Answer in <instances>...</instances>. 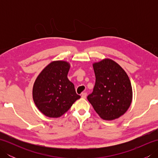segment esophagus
<instances>
[{
  "label": "esophagus",
  "instance_id": "esophagus-1",
  "mask_svg": "<svg viewBox=\"0 0 158 158\" xmlns=\"http://www.w3.org/2000/svg\"><path fill=\"white\" fill-rule=\"evenodd\" d=\"M81 96L82 98H85L86 96H87V93H85V92L82 93L81 94Z\"/></svg>",
  "mask_w": 158,
  "mask_h": 158
}]
</instances>
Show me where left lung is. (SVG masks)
Segmentation results:
<instances>
[{
	"label": "left lung",
	"mask_w": 158,
	"mask_h": 158,
	"mask_svg": "<svg viewBox=\"0 0 158 158\" xmlns=\"http://www.w3.org/2000/svg\"><path fill=\"white\" fill-rule=\"evenodd\" d=\"M96 83L88 100L102 119L119 118L128 109L132 89L126 73L118 64L105 59L93 64Z\"/></svg>",
	"instance_id": "8db88e82"
}]
</instances>
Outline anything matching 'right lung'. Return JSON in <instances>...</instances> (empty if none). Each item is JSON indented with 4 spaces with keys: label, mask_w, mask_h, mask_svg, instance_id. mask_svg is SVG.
<instances>
[{
    "label": "right lung",
    "mask_w": 158,
    "mask_h": 158,
    "mask_svg": "<svg viewBox=\"0 0 158 158\" xmlns=\"http://www.w3.org/2000/svg\"><path fill=\"white\" fill-rule=\"evenodd\" d=\"M70 64L54 61L47 66L33 85L32 96L36 106L45 115L59 117L68 110L80 96L67 75Z\"/></svg>",
    "instance_id": "1"
}]
</instances>
